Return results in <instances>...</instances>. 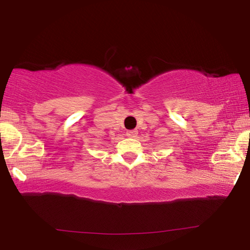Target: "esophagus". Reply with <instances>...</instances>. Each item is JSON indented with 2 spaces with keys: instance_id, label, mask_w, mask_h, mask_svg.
Masks as SVG:
<instances>
[{
  "instance_id": "esophagus-1",
  "label": "esophagus",
  "mask_w": 250,
  "mask_h": 250,
  "mask_svg": "<svg viewBox=\"0 0 250 250\" xmlns=\"http://www.w3.org/2000/svg\"><path fill=\"white\" fill-rule=\"evenodd\" d=\"M137 133H138V131H137V130H128V131H126V136L128 137H136V135Z\"/></svg>"
}]
</instances>
